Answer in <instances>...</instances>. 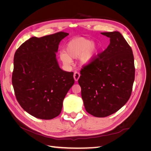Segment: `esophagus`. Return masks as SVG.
I'll use <instances>...</instances> for the list:
<instances>
[{"label":"esophagus","instance_id":"obj_1","mask_svg":"<svg viewBox=\"0 0 151 151\" xmlns=\"http://www.w3.org/2000/svg\"><path fill=\"white\" fill-rule=\"evenodd\" d=\"M79 77H80V74H79V72H76L74 73V79L75 81H78V79H79Z\"/></svg>","mask_w":151,"mask_h":151}]
</instances>
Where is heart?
I'll use <instances>...</instances> for the list:
<instances>
[{
	"mask_svg": "<svg viewBox=\"0 0 151 151\" xmlns=\"http://www.w3.org/2000/svg\"><path fill=\"white\" fill-rule=\"evenodd\" d=\"M100 47L92 40L86 38H76L71 40L65 48V52L60 53V58L65 65L72 63V58H79L80 64L88 65L96 58Z\"/></svg>",
	"mask_w": 151,
	"mask_h": 151,
	"instance_id": "1",
	"label": "heart"
}]
</instances>
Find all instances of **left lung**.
<instances>
[{"mask_svg":"<svg viewBox=\"0 0 151 151\" xmlns=\"http://www.w3.org/2000/svg\"><path fill=\"white\" fill-rule=\"evenodd\" d=\"M109 38L107 48L81 70L78 83L86 111L96 117L115 113L129 99L135 79L131 47L118 31L101 33Z\"/></svg>","mask_w":151,"mask_h":151,"instance_id":"1","label":"left lung"}]
</instances>
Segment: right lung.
Here are the masks:
<instances>
[{
    "mask_svg": "<svg viewBox=\"0 0 151 151\" xmlns=\"http://www.w3.org/2000/svg\"><path fill=\"white\" fill-rule=\"evenodd\" d=\"M68 33L59 32L32 37L14 54L12 83L24 111L37 118L50 120L60 115L68 90L74 84L72 72L59 67L56 53Z\"/></svg>",
    "mask_w": 151,
    "mask_h": 151,
    "instance_id": "add662e5",
    "label": "right lung"
}]
</instances>
